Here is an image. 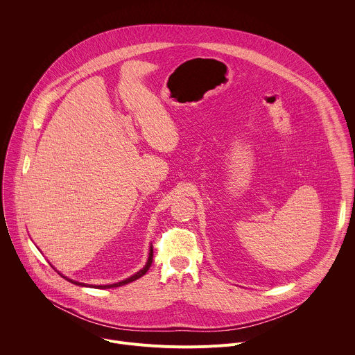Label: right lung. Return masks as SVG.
Listing matches in <instances>:
<instances>
[{
  "label": "right lung",
  "instance_id": "add662e5",
  "mask_svg": "<svg viewBox=\"0 0 355 355\" xmlns=\"http://www.w3.org/2000/svg\"><path fill=\"white\" fill-rule=\"evenodd\" d=\"M151 263H153V247L150 245V250H148V257H147V261H146V264H144V267L140 270V271H137L136 274H133L132 277H129V278H126V279H123V281H121V282H116V284H110V285H87V284H84V282H78V281H73V279H70V278H67V277H64L63 274H60L58 270V272L64 278V279H67L69 282H71V284H76V285H80V286H91V288H96V289H108V288H116V286H122V285H126V284H129V282H132V281H136V279H139L140 277H143L146 272H147V270L150 268V266H151Z\"/></svg>",
  "mask_w": 355,
  "mask_h": 355
}]
</instances>
